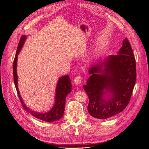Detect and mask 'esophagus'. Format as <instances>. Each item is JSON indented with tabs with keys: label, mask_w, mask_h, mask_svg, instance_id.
I'll list each match as a JSON object with an SVG mask.
<instances>
[{
	"label": "esophagus",
	"mask_w": 149,
	"mask_h": 149,
	"mask_svg": "<svg viewBox=\"0 0 149 149\" xmlns=\"http://www.w3.org/2000/svg\"><path fill=\"white\" fill-rule=\"evenodd\" d=\"M82 81V77L81 76H77L74 79V82L75 84H80Z\"/></svg>",
	"instance_id": "34e87169"
}]
</instances>
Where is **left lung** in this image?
Wrapping results in <instances>:
<instances>
[{
  "label": "left lung",
  "instance_id": "obj_1",
  "mask_svg": "<svg viewBox=\"0 0 149 149\" xmlns=\"http://www.w3.org/2000/svg\"><path fill=\"white\" fill-rule=\"evenodd\" d=\"M103 64L105 68L102 70ZM136 63L130 43L127 38L118 54L109 56L102 64L91 68V74L83 86L88 94V111L93 118L106 119L124 111L130 102L136 81ZM103 72L99 75L97 72ZM106 89L113 96L109 101L103 99Z\"/></svg>",
  "mask_w": 149,
  "mask_h": 149
}]
</instances>
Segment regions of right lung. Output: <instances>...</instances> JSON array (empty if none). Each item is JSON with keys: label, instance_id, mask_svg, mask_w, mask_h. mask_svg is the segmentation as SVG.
<instances>
[{"label": "right lung", "instance_id": "right-lung-1", "mask_svg": "<svg viewBox=\"0 0 149 149\" xmlns=\"http://www.w3.org/2000/svg\"><path fill=\"white\" fill-rule=\"evenodd\" d=\"M26 37L25 35H22L20 40L19 41V44H18V47L17 49V52L15 54V56L13 60V80H14V83L15 86V88L17 90V92L19 96V100L22 104V106H23L24 109L29 112L33 116L35 117L36 118L39 119L40 120H42L43 121L48 122V123H52L57 120H59L61 119L64 114L65 111V100L66 96L71 91V83L70 78V76L68 75L62 76L58 80V82L56 86V98H55V104L54 106L52 107V109L47 113L42 114V113H38L37 112H34L33 111H31L29 108L26 107L25 104L24 103L23 101L22 100V97L20 95V93L19 91V89L17 86V55L19 53L20 49H22L24 42L25 40Z\"/></svg>", "mask_w": 149, "mask_h": 149}]
</instances>
